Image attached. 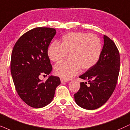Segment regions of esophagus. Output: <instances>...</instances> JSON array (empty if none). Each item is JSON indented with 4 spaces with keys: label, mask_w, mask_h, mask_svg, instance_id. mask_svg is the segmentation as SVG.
I'll list each match as a JSON object with an SVG mask.
<instances>
[{
    "label": "esophagus",
    "mask_w": 130,
    "mask_h": 130,
    "mask_svg": "<svg viewBox=\"0 0 130 130\" xmlns=\"http://www.w3.org/2000/svg\"><path fill=\"white\" fill-rule=\"evenodd\" d=\"M60 80H61V82L62 83H65V82H68V81H69L68 79H65V78H61Z\"/></svg>",
    "instance_id": "esophagus-1"
}]
</instances>
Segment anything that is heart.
Instances as JSON below:
<instances>
[{
	"instance_id": "b5f03b06",
	"label": "heart",
	"mask_w": 130,
	"mask_h": 130,
	"mask_svg": "<svg viewBox=\"0 0 130 130\" xmlns=\"http://www.w3.org/2000/svg\"><path fill=\"white\" fill-rule=\"evenodd\" d=\"M61 43L54 41L49 46L47 55L54 62L63 60L71 54L69 62H62L54 67V72L63 78H72L81 70L92 69L98 62L102 54L100 39L91 34L76 32L64 35Z\"/></svg>"
}]
</instances>
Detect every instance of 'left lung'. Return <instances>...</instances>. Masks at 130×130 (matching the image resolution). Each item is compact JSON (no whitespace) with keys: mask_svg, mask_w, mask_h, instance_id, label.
<instances>
[{"mask_svg":"<svg viewBox=\"0 0 130 130\" xmlns=\"http://www.w3.org/2000/svg\"><path fill=\"white\" fill-rule=\"evenodd\" d=\"M104 46L98 62L79 78L88 81L80 83V89L74 94L79 107L95 110L106 102L116 86L120 70V55L116 44L104 36Z\"/></svg>","mask_w":130,"mask_h":130,"instance_id":"8db88e82","label":"left lung"}]
</instances>
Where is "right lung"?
<instances>
[{"mask_svg":"<svg viewBox=\"0 0 130 130\" xmlns=\"http://www.w3.org/2000/svg\"><path fill=\"white\" fill-rule=\"evenodd\" d=\"M55 34L54 28H34L22 35L12 49L11 73L16 91L23 101L33 108L50 104L61 83L60 78L52 75L45 82L39 78L52 70L47 52Z\"/></svg>","mask_w":130,"mask_h":130,"instance_id":"obj_1","label":"right lung"}]
</instances>
